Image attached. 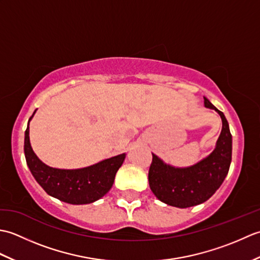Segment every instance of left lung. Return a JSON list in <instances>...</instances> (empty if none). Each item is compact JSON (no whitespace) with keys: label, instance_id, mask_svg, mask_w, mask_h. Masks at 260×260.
Returning <instances> with one entry per match:
<instances>
[{"label":"left lung","instance_id":"1","mask_svg":"<svg viewBox=\"0 0 260 260\" xmlns=\"http://www.w3.org/2000/svg\"><path fill=\"white\" fill-rule=\"evenodd\" d=\"M204 106L214 109L222 120V129L213 152L189 168L165 164L152 153L148 183L159 201L176 208H189L203 203L217 191L229 172L233 154V137L222 112L204 97Z\"/></svg>","mask_w":260,"mask_h":260}]
</instances>
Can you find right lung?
<instances>
[{"mask_svg":"<svg viewBox=\"0 0 260 260\" xmlns=\"http://www.w3.org/2000/svg\"><path fill=\"white\" fill-rule=\"evenodd\" d=\"M24 154L27 167L42 189L49 196L70 204L92 203L103 198L113 186L116 172L121 167L126 156L125 153L119 154L84 169L61 170L50 168L41 162L32 150L29 123L24 134Z\"/></svg>","mask_w":260,"mask_h":260,"instance_id":"obj_1","label":"right lung"}]
</instances>
